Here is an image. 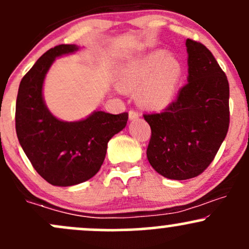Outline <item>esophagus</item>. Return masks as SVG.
I'll list each match as a JSON object with an SVG mask.
<instances>
[{
	"label": "esophagus",
	"instance_id": "esophagus-1",
	"mask_svg": "<svg viewBox=\"0 0 249 249\" xmlns=\"http://www.w3.org/2000/svg\"><path fill=\"white\" fill-rule=\"evenodd\" d=\"M129 118H130V120L137 119V118H138V113H137V112H135V111H130V112H129Z\"/></svg>",
	"mask_w": 249,
	"mask_h": 249
}]
</instances>
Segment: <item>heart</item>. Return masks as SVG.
Listing matches in <instances>:
<instances>
[{
  "label": "heart",
  "instance_id": "heart-1",
  "mask_svg": "<svg viewBox=\"0 0 249 249\" xmlns=\"http://www.w3.org/2000/svg\"><path fill=\"white\" fill-rule=\"evenodd\" d=\"M182 67L179 59L164 50H154L126 62L118 71L123 90H138V101L149 109H162L174 98Z\"/></svg>",
  "mask_w": 249,
  "mask_h": 249
}]
</instances>
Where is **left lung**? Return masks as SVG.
<instances>
[{
  "label": "left lung",
  "instance_id": "1",
  "mask_svg": "<svg viewBox=\"0 0 249 249\" xmlns=\"http://www.w3.org/2000/svg\"><path fill=\"white\" fill-rule=\"evenodd\" d=\"M187 83L162 113L144 114L151 138L146 158L167 179L186 180L208 168L229 127V83L210 50L186 40Z\"/></svg>",
  "mask_w": 249,
  "mask_h": 249
}]
</instances>
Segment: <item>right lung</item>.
Listing matches in <instances>:
<instances>
[{"mask_svg": "<svg viewBox=\"0 0 249 249\" xmlns=\"http://www.w3.org/2000/svg\"><path fill=\"white\" fill-rule=\"evenodd\" d=\"M78 50L74 44L50 49L23 76L18 91V140L38 174L53 186H74L93 178L103 164L108 141L129 119L127 113L99 109L76 122H65L51 113L43 94L46 74L56 58Z\"/></svg>", "mask_w": 249, "mask_h": 249, "instance_id": "add662e5", "label": "right lung"}]
</instances>
